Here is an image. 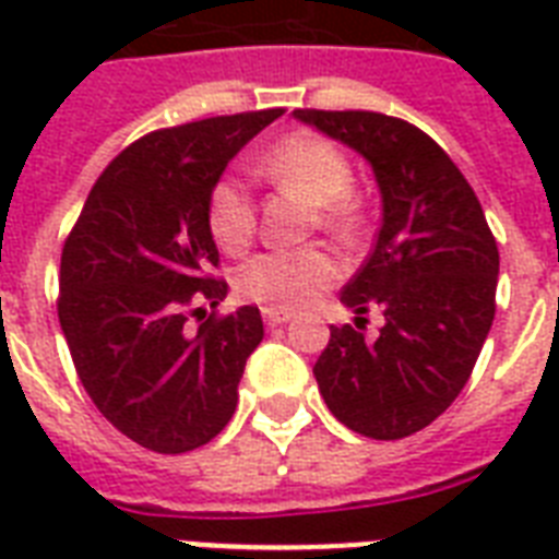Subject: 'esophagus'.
I'll list each match as a JSON object with an SVG mask.
<instances>
[{
  "label": "esophagus",
  "mask_w": 559,
  "mask_h": 559,
  "mask_svg": "<svg viewBox=\"0 0 559 559\" xmlns=\"http://www.w3.org/2000/svg\"><path fill=\"white\" fill-rule=\"evenodd\" d=\"M289 319H293V313H287V310H263V322L270 324V328H278V324H287Z\"/></svg>",
  "instance_id": "1"
}]
</instances>
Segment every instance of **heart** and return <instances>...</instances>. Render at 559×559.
<instances>
[{
  "instance_id": "b5f03b06",
  "label": "heart",
  "mask_w": 559,
  "mask_h": 559,
  "mask_svg": "<svg viewBox=\"0 0 559 559\" xmlns=\"http://www.w3.org/2000/svg\"><path fill=\"white\" fill-rule=\"evenodd\" d=\"M261 177L301 193L316 209L319 226L345 235L357 226L359 211L350 200L354 168L348 156L322 135L296 133L272 144L258 162ZM205 226L223 252H243L252 243L258 214L246 186L237 177H219L205 200ZM342 275L340 261L328 249H272L254 254L237 272V293L270 310H301Z\"/></svg>"
}]
</instances>
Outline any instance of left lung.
<instances>
[{
  "label": "left lung",
  "mask_w": 559,
  "mask_h": 559,
  "mask_svg": "<svg viewBox=\"0 0 559 559\" xmlns=\"http://www.w3.org/2000/svg\"><path fill=\"white\" fill-rule=\"evenodd\" d=\"M293 116L366 156L380 186L377 243L342 305H380L385 324L373 342L331 328L313 373L336 420L397 441L443 415L473 373L496 316V237L464 174L415 124L366 109Z\"/></svg>",
  "instance_id": "left-lung-1"
}]
</instances>
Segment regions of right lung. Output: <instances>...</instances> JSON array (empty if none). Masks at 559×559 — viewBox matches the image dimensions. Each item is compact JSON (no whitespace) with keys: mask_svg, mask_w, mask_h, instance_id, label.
<instances>
[{"mask_svg":"<svg viewBox=\"0 0 559 559\" xmlns=\"http://www.w3.org/2000/svg\"><path fill=\"white\" fill-rule=\"evenodd\" d=\"M284 109L156 130L109 162L60 254L57 316L98 412L144 450L209 443L231 420L246 359L263 340L258 307L205 316L228 293L205 200L228 159Z\"/></svg>","mask_w":559,"mask_h":559,"instance_id":"1","label":"right lung"}]
</instances>
